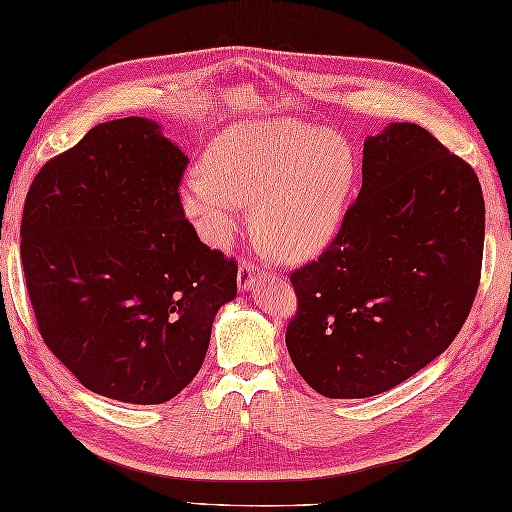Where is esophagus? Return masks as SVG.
<instances>
[{
	"label": "esophagus",
	"instance_id": "34e87169",
	"mask_svg": "<svg viewBox=\"0 0 512 512\" xmlns=\"http://www.w3.org/2000/svg\"><path fill=\"white\" fill-rule=\"evenodd\" d=\"M262 275H264V268H259L255 262H250V259L244 257L242 262H239L237 284H239V288H242V290H248Z\"/></svg>",
	"mask_w": 512,
	"mask_h": 512
}]
</instances>
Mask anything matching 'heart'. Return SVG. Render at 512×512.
Listing matches in <instances>:
<instances>
[{"instance_id": "b5f03b06", "label": "heart", "mask_w": 512, "mask_h": 512, "mask_svg": "<svg viewBox=\"0 0 512 512\" xmlns=\"http://www.w3.org/2000/svg\"><path fill=\"white\" fill-rule=\"evenodd\" d=\"M353 177V150L335 133L299 122L244 124L219 135L208 168L188 175L184 206L208 244L226 246L255 199L266 242L302 257L337 233Z\"/></svg>"}]
</instances>
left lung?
Returning <instances> with one entry per match:
<instances>
[{
  "label": "left lung",
  "mask_w": 512,
  "mask_h": 512,
  "mask_svg": "<svg viewBox=\"0 0 512 512\" xmlns=\"http://www.w3.org/2000/svg\"><path fill=\"white\" fill-rule=\"evenodd\" d=\"M486 206L473 166L417 124L364 142L362 190L324 253L290 273L286 346L330 399L373 397L450 346L473 308Z\"/></svg>",
  "instance_id": "8db88e82"
}]
</instances>
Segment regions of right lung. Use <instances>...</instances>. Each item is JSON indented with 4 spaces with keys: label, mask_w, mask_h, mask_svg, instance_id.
Wrapping results in <instances>:
<instances>
[{
    "label": "right lung",
    "mask_w": 512,
    "mask_h": 512,
    "mask_svg": "<svg viewBox=\"0 0 512 512\" xmlns=\"http://www.w3.org/2000/svg\"><path fill=\"white\" fill-rule=\"evenodd\" d=\"M186 166L155 122L124 117L48 159L28 188L19 250L39 335L82 386L117 402L182 393L237 295L235 257L186 219Z\"/></svg>",
    "instance_id": "add662e5"
}]
</instances>
